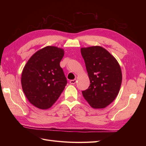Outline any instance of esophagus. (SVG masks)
Segmentation results:
<instances>
[{"mask_svg": "<svg viewBox=\"0 0 146 146\" xmlns=\"http://www.w3.org/2000/svg\"><path fill=\"white\" fill-rule=\"evenodd\" d=\"M70 84H75V83H76V82H77V80L76 79H74V80H70Z\"/></svg>", "mask_w": 146, "mask_h": 146, "instance_id": "34e87169", "label": "esophagus"}]
</instances>
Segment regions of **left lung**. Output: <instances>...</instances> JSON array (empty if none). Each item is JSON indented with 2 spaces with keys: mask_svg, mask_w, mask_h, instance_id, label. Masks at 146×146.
<instances>
[{
  "mask_svg": "<svg viewBox=\"0 0 146 146\" xmlns=\"http://www.w3.org/2000/svg\"><path fill=\"white\" fill-rule=\"evenodd\" d=\"M90 85L82 91L92 108L102 109L116 99L122 83V71L116 59L104 47L96 46L81 48Z\"/></svg>",
  "mask_w": 146,
  "mask_h": 146,
  "instance_id": "obj_1",
  "label": "left lung"
}]
</instances>
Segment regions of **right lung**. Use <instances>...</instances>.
Listing matches in <instances>:
<instances>
[{
    "instance_id": "obj_1",
    "label": "right lung",
    "mask_w": 146,
    "mask_h": 146,
    "mask_svg": "<svg viewBox=\"0 0 146 146\" xmlns=\"http://www.w3.org/2000/svg\"><path fill=\"white\" fill-rule=\"evenodd\" d=\"M63 48L46 46L30 57L21 75V85L29 101L39 109L50 108L67 84L60 63Z\"/></svg>"
}]
</instances>
